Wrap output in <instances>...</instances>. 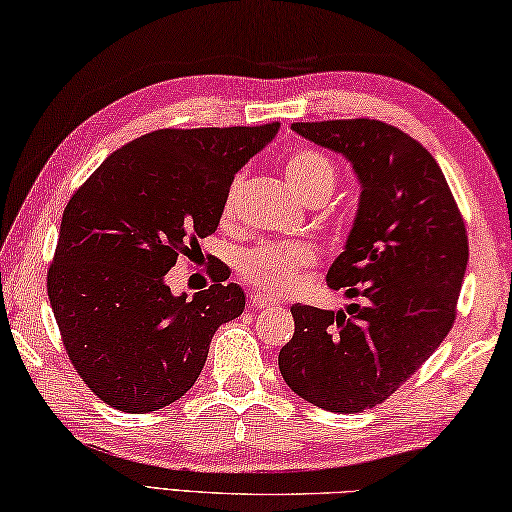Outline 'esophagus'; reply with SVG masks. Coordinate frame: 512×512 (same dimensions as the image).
<instances>
[{
	"label": "esophagus",
	"instance_id": "1",
	"mask_svg": "<svg viewBox=\"0 0 512 512\" xmlns=\"http://www.w3.org/2000/svg\"><path fill=\"white\" fill-rule=\"evenodd\" d=\"M249 304H251V308H254V311H265V308L279 306V301L272 299V297H265V295H261V292H258V295L251 297Z\"/></svg>",
	"mask_w": 512,
	"mask_h": 512
}]
</instances>
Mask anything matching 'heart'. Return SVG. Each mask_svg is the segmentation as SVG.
Returning a JSON list of instances; mask_svg holds the SVG:
<instances>
[{
    "label": "heart",
    "mask_w": 512,
    "mask_h": 512,
    "mask_svg": "<svg viewBox=\"0 0 512 512\" xmlns=\"http://www.w3.org/2000/svg\"><path fill=\"white\" fill-rule=\"evenodd\" d=\"M286 179L297 197L306 204L315 199L326 201L335 188V167L320 152L301 149L292 154L286 163ZM240 179L233 181L229 195L224 199V215H231ZM315 263V251L306 242H279V245H263L247 251L240 258V270L251 283L270 292H286L297 286L304 267Z\"/></svg>",
    "instance_id": "b5f03b06"
}]
</instances>
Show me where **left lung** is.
<instances>
[{
  "label": "left lung",
  "instance_id": "8db88e82",
  "mask_svg": "<svg viewBox=\"0 0 512 512\" xmlns=\"http://www.w3.org/2000/svg\"><path fill=\"white\" fill-rule=\"evenodd\" d=\"M290 129L345 156L358 177L354 224L326 274L329 288L358 304L292 306L295 335L279 351V370L313 406L360 413L447 338L469 258L465 222L435 158L397 127L363 117Z\"/></svg>",
  "mask_w": 512,
  "mask_h": 512
}]
</instances>
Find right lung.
<instances>
[{
    "label": "right lung",
    "instance_id": "add662e5",
    "mask_svg": "<svg viewBox=\"0 0 512 512\" xmlns=\"http://www.w3.org/2000/svg\"><path fill=\"white\" fill-rule=\"evenodd\" d=\"M263 127L161 129L131 140L67 201L47 295L72 365L122 413H152L195 385L245 290L172 295L165 274L215 233L233 177L272 142Z\"/></svg>",
    "mask_w": 512,
    "mask_h": 512
}]
</instances>
